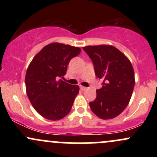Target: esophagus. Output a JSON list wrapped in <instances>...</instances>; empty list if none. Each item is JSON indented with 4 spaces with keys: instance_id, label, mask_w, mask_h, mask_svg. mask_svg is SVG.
Returning a JSON list of instances; mask_svg holds the SVG:
<instances>
[{
    "instance_id": "1",
    "label": "esophagus",
    "mask_w": 157,
    "mask_h": 157,
    "mask_svg": "<svg viewBox=\"0 0 157 157\" xmlns=\"http://www.w3.org/2000/svg\"><path fill=\"white\" fill-rule=\"evenodd\" d=\"M80 89L82 90V91H86V90H87V88L85 87V86H80Z\"/></svg>"
}]
</instances>
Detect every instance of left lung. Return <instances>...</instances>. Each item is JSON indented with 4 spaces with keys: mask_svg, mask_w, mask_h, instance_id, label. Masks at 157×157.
I'll list each match as a JSON object with an SVG mask.
<instances>
[{
    "mask_svg": "<svg viewBox=\"0 0 157 157\" xmlns=\"http://www.w3.org/2000/svg\"><path fill=\"white\" fill-rule=\"evenodd\" d=\"M94 68L95 75L102 79V87L89 102L92 112L102 120L117 117L127 107L134 90V71L130 60L113 46L99 45L82 47Z\"/></svg>",
    "mask_w": 157,
    "mask_h": 157,
    "instance_id": "obj_1",
    "label": "left lung"
}]
</instances>
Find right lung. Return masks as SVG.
Returning a JSON list of instances; mask_svg holds the SVG:
<instances>
[{
  "instance_id": "obj_1",
  "label": "right lung",
  "mask_w": 157,
  "mask_h": 157,
  "mask_svg": "<svg viewBox=\"0 0 157 157\" xmlns=\"http://www.w3.org/2000/svg\"><path fill=\"white\" fill-rule=\"evenodd\" d=\"M78 47L53 43L35 56L27 68L25 82L27 96L39 114L49 120H60L71 111L79 86L63 78L69 61L80 55Z\"/></svg>"
}]
</instances>
